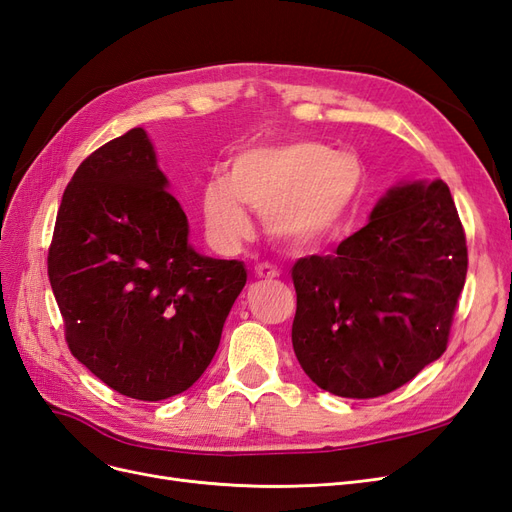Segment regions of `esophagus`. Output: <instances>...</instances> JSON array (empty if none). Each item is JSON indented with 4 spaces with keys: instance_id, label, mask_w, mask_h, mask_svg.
Instances as JSON below:
<instances>
[{
    "instance_id": "obj_1",
    "label": "esophagus",
    "mask_w": 512,
    "mask_h": 512,
    "mask_svg": "<svg viewBox=\"0 0 512 512\" xmlns=\"http://www.w3.org/2000/svg\"><path fill=\"white\" fill-rule=\"evenodd\" d=\"M280 274V270L276 266H272V263H257L255 266V276L257 278H266V280H272Z\"/></svg>"
}]
</instances>
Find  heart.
<instances>
[{
    "instance_id": "heart-1",
    "label": "heart",
    "mask_w": 512,
    "mask_h": 512,
    "mask_svg": "<svg viewBox=\"0 0 512 512\" xmlns=\"http://www.w3.org/2000/svg\"><path fill=\"white\" fill-rule=\"evenodd\" d=\"M357 161L321 142L257 146L236 155L227 176H212L202 195L208 232L221 246L251 234L244 204L266 217L270 234L295 246L325 238L357 189Z\"/></svg>"
}]
</instances>
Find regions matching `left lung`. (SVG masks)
I'll use <instances>...</instances> for the list:
<instances>
[{"label":"left lung","mask_w":512,"mask_h":512,"mask_svg":"<svg viewBox=\"0 0 512 512\" xmlns=\"http://www.w3.org/2000/svg\"><path fill=\"white\" fill-rule=\"evenodd\" d=\"M468 246L442 180L393 187L332 255L293 263V351L310 381L368 400L412 381L444 351Z\"/></svg>","instance_id":"obj_1"}]
</instances>
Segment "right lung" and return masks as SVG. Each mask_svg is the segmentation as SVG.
I'll use <instances>...</instances> for the list:
<instances>
[{
  "instance_id": "1",
  "label": "right lung",
  "mask_w": 512,
  "mask_h": 512,
  "mask_svg": "<svg viewBox=\"0 0 512 512\" xmlns=\"http://www.w3.org/2000/svg\"><path fill=\"white\" fill-rule=\"evenodd\" d=\"M142 127L93 151L61 197L48 278L72 355L127 398L187 391L219 349L244 263L195 253Z\"/></svg>"
}]
</instances>
